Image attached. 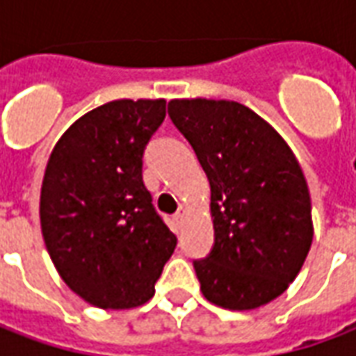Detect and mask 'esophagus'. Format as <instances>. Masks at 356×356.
Returning <instances> with one entry per match:
<instances>
[{
	"instance_id": "34e87169",
	"label": "esophagus",
	"mask_w": 356,
	"mask_h": 356,
	"mask_svg": "<svg viewBox=\"0 0 356 356\" xmlns=\"http://www.w3.org/2000/svg\"><path fill=\"white\" fill-rule=\"evenodd\" d=\"M185 216H186V209L179 208L177 211H175V216H173V221H175L177 225H181L183 223V219H185Z\"/></svg>"
}]
</instances>
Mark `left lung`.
<instances>
[{
  "label": "left lung",
  "mask_w": 356,
  "mask_h": 356,
  "mask_svg": "<svg viewBox=\"0 0 356 356\" xmlns=\"http://www.w3.org/2000/svg\"><path fill=\"white\" fill-rule=\"evenodd\" d=\"M168 112L211 186L216 242L194 261L204 298L231 311L265 305L293 282L313 242L301 165L286 140L240 102L173 99Z\"/></svg>",
  "instance_id": "left-lung-1"
}]
</instances>
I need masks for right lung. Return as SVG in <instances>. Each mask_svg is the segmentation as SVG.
<instances>
[{"mask_svg":"<svg viewBox=\"0 0 356 356\" xmlns=\"http://www.w3.org/2000/svg\"><path fill=\"white\" fill-rule=\"evenodd\" d=\"M165 118L163 99H120L76 120L45 168L40 219L66 286L101 309H131L177 246L143 183V154Z\"/></svg>","mask_w":356,"mask_h":356,"instance_id":"right-lung-1","label":"right lung"}]
</instances>
